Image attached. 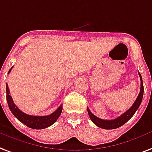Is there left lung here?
<instances>
[{
  "instance_id": "8db88e82",
  "label": "left lung",
  "mask_w": 152,
  "mask_h": 152,
  "mask_svg": "<svg viewBox=\"0 0 152 152\" xmlns=\"http://www.w3.org/2000/svg\"><path fill=\"white\" fill-rule=\"evenodd\" d=\"M140 77L141 80V87H140V94L138 95V97L135 99V101L134 102V104L132 107L127 110V112H125L123 115H121L120 116H119L116 119L111 120H102L100 118H98L95 115H93L91 112V111L88 109V107L87 108L88 109V113L91 120L92 122L94 123L96 125L97 127L103 128V129H115L118 127H121L123 125L126 124V123L130 120L131 118L132 117L135 112L137 111V109L140 107L141 102H142V99L143 96V80H142V76H141L140 73L139 72Z\"/></svg>"
}]
</instances>
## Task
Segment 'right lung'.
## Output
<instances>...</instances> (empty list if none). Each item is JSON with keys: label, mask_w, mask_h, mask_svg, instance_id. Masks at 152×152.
Listing matches in <instances>:
<instances>
[{"label": "right lung", "mask_w": 152, "mask_h": 152, "mask_svg": "<svg viewBox=\"0 0 152 152\" xmlns=\"http://www.w3.org/2000/svg\"><path fill=\"white\" fill-rule=\"evenodd\" d=\"M12 68V67L9 69V73L11 72ZM6 99L9 109L15 117L17 118L19 121L23 123L24 124L26 125L27 127L32 128V129H44V128L49 127L57 120L59 116L61 115V112H62V106L61 105L55 112H53L52 114L48 115H45V116H36V115L25 114L23 112H21L14 104V102L12 99V96L9 95V86L7 84Z\"/></svg>", "instance_id": "right-lung-1"}]
</instances>
